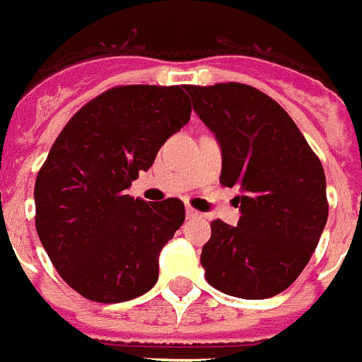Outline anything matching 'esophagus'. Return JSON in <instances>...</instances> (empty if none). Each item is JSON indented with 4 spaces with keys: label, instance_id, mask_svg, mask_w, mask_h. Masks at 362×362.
I'll use <instances>...</instances> for the list:
<instances>
[{
    "label": "esophagus",
    "instance_id": "34e87169",
    "mask_svg": "<svg viewBox=\"0 0 362 362\" xmlns=\"http://www.w3.org/2000/svg\"><path fill=\"white\" fill-rule=\"evenodd\" d=\"M187 218H189V220H199V218H202V214H200L199 210H194V208L187 206Z\"/></svg>",
    "mask_w": 362,
    "mask_h": 362
}]
</instances>
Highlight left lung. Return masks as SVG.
<instances>
[{
    "mask_svg": "<svg viewBox=\"0 0 362 362\" xmlns=\"http://www.w3.org/2000/svg\"><path fill=\"white\" fill-rule=\"evenodd\" d=\"M216 134L223 187H237V228L212 221L200 264L208 284L241 299H268L291 286L328 220L326 175L299 127L249 84L185 86Z\"/></svg>",
    "mask_w": 362,
    "mask_h": 362,
    "instance_id": "1",
    "label": "left lung"
}]
</instances>
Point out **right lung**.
<instances>
[{"mask_svg":"<svg viewBox=\"0 0 362 362\" xmlns=\"http://www.w3.org/2000/svg\"><path fill=\"white\" fill-rule=\"evenodd\" d=\"M189 117L183 86H117L83 105L55 139L34 185L36 231L55 270L86 299L123 303L158 281L183 202L148 204L127 189Z\"/></svg>","mask_w":362,"mask_h":362,"instance_id":"add662e5","label":"right lung"}]
</instances>
